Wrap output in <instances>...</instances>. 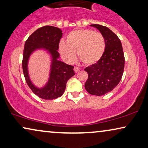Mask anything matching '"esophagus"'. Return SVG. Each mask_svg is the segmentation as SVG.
Masks as SVG:
<instances>
[{
  "label": "esophagus",
  "instance_id": "34e87169",
  "mask_svg": "<svg viewBox=\"0 0 148 148\" xmlns=\"http://www.w3.org/2000/svg\"><path fill=\"white\" fill-rule=\"evenodd\" d=\"M74 72H76V73H77V72H78L79 71H80V68H78V67H74Z\"/></svg>",
  "mask_w": 148,
  "mask_h": 148
}]
</instances>
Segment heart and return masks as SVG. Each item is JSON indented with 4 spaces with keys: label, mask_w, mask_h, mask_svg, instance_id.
<instances>
[{
    "label": "heart",
    "mask_w": 148,
    "mask_h": 148,
    "mask_svg": "<svg viewBox=\"0 0 148 148\" xmlns=\"http://www.w3.org/2000/svg\"><path fill=\"white\" fill-rule=\"evenodd\" d=\"M59 49L66 61L73 62L76 51L78 59L85 65L90 66L101 60L105 50V41L101 33L81 29L70 32L66 37V43H60Z\"/></svg>",
    "instance_id": "1"
}]
</instances>
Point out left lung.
Returning a JSON list of instances; mask_svg holds the SVG:
<instances>
[{
	"mask_svg": "<svg viewBox=\"0 0 148 148\" xmlns=\"http://www.w3.org/2000/svg\"><path fill=\"white\" fill-rule=\"evenodd\" d=\"M105 39V50L97 63L88 66L84 70L88 77L84 87L92 95L102 96L111 92L117 86L122 78L125 57L120 39L105 26L94 24Z\"/></svg>",
	"mask_w": 148,
	"mask_h": 148,
	"instance_id": "8db88e82",
	"label": "left lung"
}]
</instances>
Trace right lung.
Returning <instances> with one entry per match:
<instances>
[{
	"instance_id": "1",
	"label": "right lung",
	"mask_w": 148,
	"mask_h": 148,
	"mask_svg": "<svg viewBox=\"0 0 148 148\" xmlns=\"http://www.w3.org/2000/svg\"><path fill=\"white\" fill-rule=\"evenodd\" d=\"M62 37V32L60 29L49 25L43 26L33 32L25 43L22 62L25 78L33 92L43 99L53 100L61 97L66 89L67 81L75 74L73 66L68 65L58 60L60 57L58 49ZM38 49L47 50L53 58L50 78L47 85L41 89L32 84L28 76L27 68L30 54Z\"/></svg>"
}]
</instances>
